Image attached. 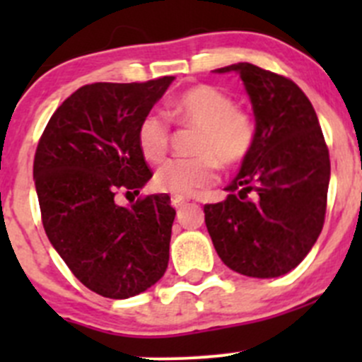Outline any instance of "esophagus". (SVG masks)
<instances>
[{
	"instance_id": "obj_1",
	"label": "esophagus",
	"mask_w": 362,
	"mask_h": 362,
	"mask_svg": "<svg viewBox=\"0 0 362 362\" xmlns=\"http://www.w3.org/2000/svg\"><path fill=\"white\" fill-rule=\"evenodd\" d=\"M187 203V198H184V196H173V198H171V204H173L175 208H182L184 206V204Z\"/></svg>"
}]
</instances>
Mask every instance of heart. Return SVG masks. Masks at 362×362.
<instances>
[{"label": "heart", "instance_id": "b5f03b06", "mask_svg": "<svg viewBox=\"0 0 362 362\" xmlns=\"http://www.w3.org/2000/svg\"><path fill=\"white\" fill-rule=\"evenodd\" d=\"M178 122L199 129L192 159H173L156 171L159 191L191 196L217 180V163L238 166L249 158L255 141V124L235 100L214 86H194L171 103ZM170 122L159 112H148L136 129L138 151L151 163H159L170 147Z\"/></svg>", "mask_w": 362, "mask_h": 362}]
</instances>
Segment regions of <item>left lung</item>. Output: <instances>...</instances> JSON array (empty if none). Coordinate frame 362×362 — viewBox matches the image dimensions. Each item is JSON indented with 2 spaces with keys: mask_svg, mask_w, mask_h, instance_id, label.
Masks as SVG:
<instances>
[{
  "mask_svg": "<svg viewBox=\"0 0 362 362\" xmlns=\"http://www.w3.org/2000/svg\"><path fill=\"white\" fill-rule=\"evenodd\" d=\"M238 73L255 117V141L228 198L204 204L218 257L233 272L275 279L294 269L315 245L326 217L329 151L301 89L250 63L215 69Z\"/></svg>",
  "mask_w": 362,
  "mask_h": 362,
  "instance_id": "1",
  "label": "left lung"
}]
</instances>
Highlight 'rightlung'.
<instances>
[{
  "label": "right lung",
  "instance_id": "right-lung-1",
  "mask_svg": "<svg viewBox=\"0 0 362 362\" xmlns=\"http://www.w3.org/2000/svg\"><path fill=\"white\" fill-rule=\"evenodd\" d=\"M175 76L80 87L54 112L33 164L47 236L73 275L96 294L136 296L164 275L175 208L168 194H140L152 178L136 129Z\"/></svg>",
  "mask_w": 362,
  "mask_h": 362
}]
</instances>
